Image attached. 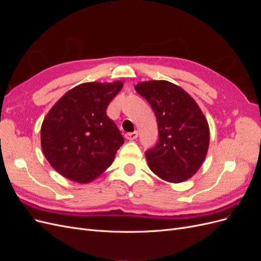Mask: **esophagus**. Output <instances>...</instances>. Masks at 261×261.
I'll return each mask as SVG.
<instances>
[{
	"label": "esophagus",
	"mask_w": 261,
	"mask_h": 261,
	"mask_svg": "<svg viewBox=\"0 0 261 261\" xmlns=\"http://www.w3.org/2000/svg\"><path fill=\"white\" fill-rule=\"evenodd\" d=\"M138 137V132L135 130L133 133H126L125 134V138L128 139V140H135Z\"/></svg>",
	"instance_id": "obj_1"
}]
</instances>
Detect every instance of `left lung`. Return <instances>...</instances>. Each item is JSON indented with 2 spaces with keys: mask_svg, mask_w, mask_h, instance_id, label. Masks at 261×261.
<instances>
[{
  "mask_svg": "<svg viewBox=\"0 0 261 261\" xmlns=\"http://www.w3.org/2000/svg\"><path fill=\"white\" fill-rule=\"evenodd\" d=\"M135 90L151 106L159 139L145 152L149 168L162 179L180 183L198 171L209 147V125L195 100L167 81L140 83Z\"/></svg>",
  "mask_w": 261,
  "mask_h": 261,
  "instance_id": "left-lung-1",
  "label": "left lung"
}]
</instances>
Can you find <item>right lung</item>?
<instances>
[{"mask_svg": "<svg viewBox=\"0 0 261 261\" xmlns=\"http://www.w3.org/2000/svg\"><path fill=\"white\" fill-rule=\"evenodd\" d=\"M123 83H86L63 96L41 126V147L55 171L78 183H89L112 164L124 138L107 115Z\"/></svg>", "mask_w": 261, "mask_h": 261, "instance_id": "add662e5", "label": "right lung"}]
</instances>
